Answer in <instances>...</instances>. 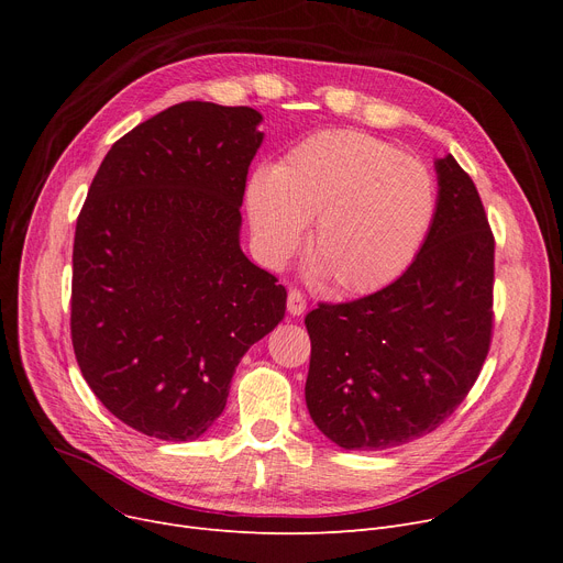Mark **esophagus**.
Instances as JSON below:
<instances>
[{"label": "esophagus", "instance_id": "34e87169", "mask_svg": "<svg viewBox=\"0 0 563 563\" xmlns=\"http://www.w3.org/2000/svg\"><path fill=\"white\" fill-rule=\"evenodd\" d=\"M306 297H303V294L299 291V289H289V294H287V312L289 314H294V317H297V314H303L306 312Z\"/></svg>", "mask_w": 563, "mask_h": 563}]
</instances>
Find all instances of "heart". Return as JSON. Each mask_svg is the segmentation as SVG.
I'll use <instances>...</instances> for the list:
<instances>
[{
    "mask_svg": "<svg viewBox=\"0 0 563 563\" xmlns=\"http://www.w3.org/2000/svg\"><path fill=\"white\" fill-rule=\"evenodd\" d=\"M253 242L283 266L310 236L312 276L349 294L395 283L420 255L438 214L431 170L388 141L329 130L287 151L246 187Z\"/></svg>",
    "mask_w": 563,
    "mask_h": 563,
    "instance_id": "heart-1",
    "label": "heart"
}]
</instances>
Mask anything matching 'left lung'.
I'll list each match as a JSON object with an SVG mask.
<instances>
[{"mask_svg": "<svg viewBox=\"0 0 563 563\" xmlns=\"http://www.w3.org/2000/svg\"><path fill=\"white\" fill-rule=\"evenodd\" d=\"M438 214L408 269L349 303L306 317V404L342 450L378 452L431 433L475 386L493 329L495 242L475 183L433 162Z\"/></svg>", "mask_w": 563, "mask_h": 563, "instance_id": "left-lung-1", "label": "left lung"}]
</instances>
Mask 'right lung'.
<instances>
[{
  "mask_svg": "<svg viewBox=\"0 0 563 563\" xmlns=\"http://www.w3.org/2000/svg\"><path fill=\"white\" fill-rule=\"evenodd\" d=\"M260 123L251 107H168L111 145L79 212L75 356L102 406L145 435L200 438L244 353L285 317V287L240 246Z\"/></svg>",
  "mask_w": 563,
  "mask_h": 563,
  "instance_id": "right-lung-1",
  "label": "right lung"
}]
</instances>
